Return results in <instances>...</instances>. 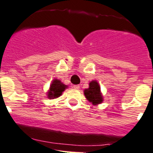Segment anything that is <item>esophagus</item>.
I'll list each match as a JSON object with an SVG mask.
<instances>
[{
    "label": "esophagus",
    "mask_w": 153,
    "mask_h": 153,
    "mask_svg": "<svg viewBox=\"0 0 153 153\" xmlns=\"http://www.w3.org/2000/svg\"><path fill=\"white\" fill-rule=\"evenodd\" d=\"M73 88H75V89H79V88H80V86H79V85H73Z\"/></svg>",
    "instance_id": "1"
}]
</instances>
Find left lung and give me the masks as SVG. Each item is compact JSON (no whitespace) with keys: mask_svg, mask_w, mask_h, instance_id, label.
Listing matches in <instances>:
<instances>
[{"mask_svg":"<svg viewBox=\"0 0 153 153\" xmlns=\"http://www.w3.org/2000/svg\"><path fill=\"white\" fill-rule=\"evenodd\" d=\"M85 97L93 105H98L101 104L104 100L103 95L100 91V86L97 80L90 81L88 88L84 90Z\"/></svg>","mask_w":153,"mask_h":153,"instance_id":"1","label":"left lung"}]
</instances>
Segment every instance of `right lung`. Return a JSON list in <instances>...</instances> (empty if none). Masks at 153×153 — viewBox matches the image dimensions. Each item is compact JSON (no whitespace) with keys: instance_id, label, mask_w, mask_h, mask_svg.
I'll list each match as a JSON object with an SVG mask.
<instances>
[{"instance_id":"obj_1","label":"right lung","mask_w":153,"mask_h":153,"mask_svg":"<svg viewBox=\"0 0 153 153\" xmlns=\"http://www.w3.org/2000/svg\"><path fill=\"white\" fill-rule=\"evenodd\" d=\"M68 88V85H65L58 79H53L51 83L49 89L46 93L48 99H56L62 95V93Z\"/></svg>"}]
</instances>
